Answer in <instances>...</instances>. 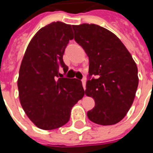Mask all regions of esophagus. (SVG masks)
<instances>
[{
	"instance_id": "1",
	"label": "esophagus",
	"mask_w": 153,
	"mask_h": 153,
	"mask_svg": "<svg viewBox=\"0 0 153 153\" xmlns=\"http://www.w3.org/2000/svg\"><path fill=\"white\" fill-rule=\"evenodd\" d=\"M82 86H83L84 90H86V80L85 79H82Z\"/></svg>"
}]
</instances>
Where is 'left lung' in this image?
Wrapping results in <instances>:
<instances>
[{"mask_svg": "<svg viewBox=\"0 0 153 153\" xmlns=\"http://www.w3.org/2000/svg\"><path fill=\"white\" fill-rule=\"evenodd\" d=\"M74 40L89 57L86 95L94 99L87 117L94 123H118L129 110L138 86L137 67L117 37L94 24L72 26Z\"/></svg>", "mask_w": 153, "mask_h": 153, "instance_id": "1", "label": "left lung"}]
</instances>
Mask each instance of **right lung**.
Listing matches in <instances>:
<instances>
[{
    "instance_id": "add662e5",
    "label": "right lung",
    "mask_w": 153,
    "mask_h": 153,
    "mask_svg": "<svg viewBox=\"0 0 153 153\" xmlns=\"http://www.w3.org/2000/svg\"><path fill=\"white\" fill-rule=\"evenodd\" d=\"M72 39L71 25L51 23L35 35L21 62L17 81L20 104L41 129L51 130L67 124L72 107L85 94L81 80L61 78L59 73L68 71L62 55Z\"/></svg>"
}]
</instances>
